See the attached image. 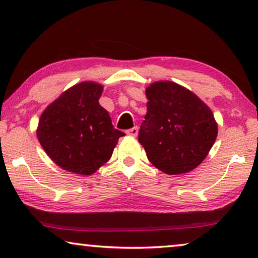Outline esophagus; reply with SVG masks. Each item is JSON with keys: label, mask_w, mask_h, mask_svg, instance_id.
Returning a JSON list of instances; mask_svg holds the SVG:
<instances>
[{"label": "esophagus", "mask_w": 258, "mask_h": 258, "mask_svg": "<svg viewBox=\"0 0 258 258\" xmlns=\"http://www.w3.org/2000/svg\"><path fill=\"white\" fill-rule=\"evenodd\" d=\"M126 134H128L129 136L136 137L137 134H139V128H137V126H134V128H130V129L126 130Z\"/></svg>", "instance_id": "esophagus-1"}]
</instances>
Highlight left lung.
I'll return each instance as SVG.
<instances>
[{"label":"left lung","instance_id":"obj_1","mask_svg":"<svg viewBox=\"0 0 258 258\" xmlns=\"http://www.w3.org/2000/svg\"><path fill=\"white\" fill-rule=\"evenodd\" d=\"M147 115L139 142L161 171H191L207 157L217 137L214 115L195 94L174 82L153 83L146 90Z\"/></svg>","mask_w":258,"mask_h":258}]
</instances>
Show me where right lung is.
<instances>
[{
	"mask_svg": "<svg viewBox=\"0 0 258 258\" xmlns=\"http://www.w3.org/2000/svg\"><path fill=\"white\" fill-rule=\"evenodd\" d=\"M103 87L82 82L49 105L38 122L37 139L58 167L91 175L111 157L119 137L108 111L98 103Z\"/></svg>",
	"mask_w": 258,
	"mask_h": 258,
	"instance_id": "obj_1",
	"label": "right lung"
}]
</instances>
